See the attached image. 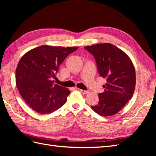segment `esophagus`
<instances>
[{"instance_id": "esophagus-1", "label": "esophagus", "mask_w": 156, "mask_h": 156, "mask_svg": "<svg viewBox=\"0 0 156 156\" xmlns=\"http://www.w3.org/2000/svg\"><path fill=\"white\" fill-rule=\"evenodd\" d=\"M79 90L80 91V92L82 94H88V92H89V91H88V90H82V89H79Z\"/></svg>"}]
</instances>
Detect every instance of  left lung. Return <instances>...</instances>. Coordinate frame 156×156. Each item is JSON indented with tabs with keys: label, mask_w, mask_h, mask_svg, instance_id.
Listing matches in <instances>:
<instances>
[{
	"label": "left lung",
	"mask_w": 156,
	"mask_h": 156,
	"mask_svg": "<svg viewBox=\"0 0 156 156\" xmlns=\"http://www.w3.org/2000/svg\"><path fill=\"white\" fill-rule=\"evenodd\" d=\"M84 48L93 55L99 75L107 81L102 86L104 92L98 94V103L91 108L102 117L117 114L134 93L136 77L133 62L123 51L108 43Z\"/></svg>",
	"instance_id": "obj_1"
}]
</instances>
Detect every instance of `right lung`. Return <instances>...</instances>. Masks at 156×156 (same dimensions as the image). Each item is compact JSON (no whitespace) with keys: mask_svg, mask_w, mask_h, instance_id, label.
Masks as SVG:
<instances>
[{"mask_svg":"<svg viewBox=\"0 0 156 156\" xmlns=\"http://www.w3.org/2000/svg\"><path fill=\"white\" fill-rule=\"evenodd\" d=\"M78 48L41 45L22 56L16 69V85L20 94L33 110L49 114L64 105L70 93L54 84L59 66Z\"/></svg>","mask_w":156,"mask_h":156,"instance_id":"right-lung-1","label":"right lung"}]
</instances>
